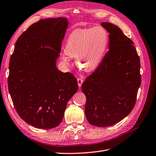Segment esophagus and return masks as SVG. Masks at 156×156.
I'll return each instance as SVG.
<instances>
[{
    "label": "esophagus",
    "mask_w": 156,
    "mask_h": 156,
    "mask_svg": "<svg viewBox=\"0 0 156 156\" xmlns=\"http://www.w3.org/2000/svg\"><path fill=\"white\" fill-rule=\"evenodd\" d=\"M77 82H78V85L79 87H81L82 83H83V79L82 78H78L77 79Z\"/></svg>",
    "instance_id": "34e87169"
}]
</instances>
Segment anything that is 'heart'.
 <instances>
[{
    "label": "heart",
    "mask_w": 156,
    "mask_h": 156,
    "mask_svg": "<svg viewBox=\"0 0 156 156\" xmlns=\"http://www.w3.org/2000/svg\"><path fill=\"white\" fill-rule=\"evenodd\" d=\"M108 42L107 32L101 27L75 30L68 37L61 59L68 64L69 56L76 57L75 63L80 69L92 72L100 64Z\"/></svg>",
    "instance_id": "obj_1"
}]
</instances>
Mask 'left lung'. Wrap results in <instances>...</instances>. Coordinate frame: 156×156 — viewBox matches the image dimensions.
<instances>
[{
  "label": "left lung",
  "mask_w": 156,
  "mask_h": 156,
  "mask_svg": "<svg viewBox=\"0 0 156 156\" xmlns=\"http://www.w3.org/2000/svg\"><path fill=\"white\" fill-rule=\"evenodd\" d=\"M101 25L109 34V50L81 87L87 120L92 126L107 127L133 110L141 83L140 64L133 41L119 27L107 22Z\"/></svg>",
  "instance_id": "left-lung-1"
}]
</instances>
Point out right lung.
<instances>
[{"label": "right lung", "instance_id": "1", "mask_svg": "<svg viewBox=\"0 0 156 156\" xmlns=\"http://www.w3.org/2000/svg\"><path fill=\"white\" fill-rule=\"evenodd\" d=\"M68 26L66 17L34 23L19 37L10 60L8 85L13 105L36 128L58 126L78 90L73 75L56 66Z\"/></svg>", "mask_w": 156, "mask_h": 156}]
</instances>
